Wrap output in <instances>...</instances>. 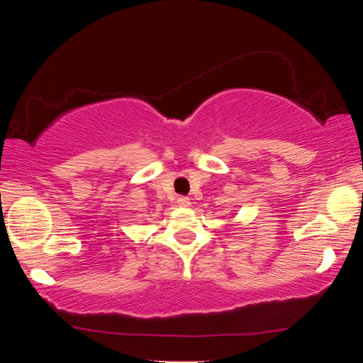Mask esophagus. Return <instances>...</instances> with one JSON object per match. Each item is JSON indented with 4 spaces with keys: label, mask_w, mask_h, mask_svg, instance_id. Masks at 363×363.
Returning <instances> with one entry per match:
<instances>
[{
    "label": "esophagus",
    "mask_w": 363,
    "mask_h": 363,
    "mask_svg": "<svg viewBox=\"0 0 363 363\" xmlns=\"http://www.w3.org/2000/svg\"><path fill=\"white\" fill-rule=\"evenodd\" d=\"M177 205H179V206H190V200L187 199V196H179V199H177Z\"/></svg>",
    "instance_id": "1"
}]
</instances>
